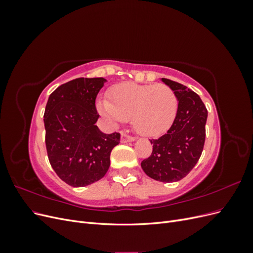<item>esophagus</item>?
Here are the masks:
<instances>
[{
	"instance_id": "1",
	"label": "esophagus",
	"mask_w": 253,
	"mask_h": 253,
	"mask_svg": "<svg viewBox=\"0 0 253 253\" xmlns=\"http://www.w3.org/2000/svg\"><path fill=\"white\" fill-rule=\"evenodd\" d=\"M135 138L133 136L128 135L126 133H122L121 134V142L122 143H126V142H128V141H133Z\"/></svg>"
}]
</instances>
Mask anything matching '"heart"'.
Segmentation results:
<instances>
[{
  "mask_svg": "<svg viewBox=\"0 0 253 253\" xmlns=\"http://www.w3.org/2000/svg\"><path fill=\"white\" fill-rule=\"evenodd\" d=\"M110 98L111 101H99V112L114 126L132 117L134 128L143 136L165 133L177 115V97L166 84L126 82L112 88Z\"/></svg>",
  "mask_w": 253,
  "mask_h": 253,
  "instance_id": "obj_1",
  "label": "heart"
}]
</instances>
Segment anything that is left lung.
Returning <instances> with one entry per match:
<instances>
[{"instance_id":"8db88e82","label":"left lung","mask_w":253,"mask_h":253,"mask_svg":"<svg viewBox=\"0 0 253 253\" xmlns=\"http://www.w3.org/2000/svg\"><path fill=\"white\" fill-rule=\"evenodd\" d=\"M162 81L177 97V115L165 135L150 140L152 154L142 160L141 168L153 179L173 182L187 176L202 155L208 111L193 90L169 79L163 78Z\"/></svg>"}]
</instances>
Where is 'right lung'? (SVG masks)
<instances>
[{
	"label": "right lung",
	"instance_id": "obj_1",
	"mask_svg": "<svg viewBox=\"0 0 253 253\" xmlns=\"http://www.w3.org/2000/svg\"><path fill=\"white\" fill-rule=\"evenodd\" d=\"M106 80L78 78L50 94L44 113L45 144L50 166L72 187L101 179L110 168L111 152L120 134H104L95 125L96 97Z\"/></svg>",
	"mask_w": 253,
	"mask_h": 253
}]
</instances>
